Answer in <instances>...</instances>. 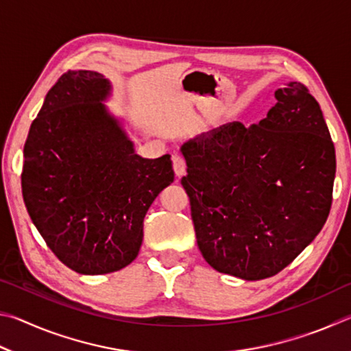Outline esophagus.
Here are the masks:
<instances>
[{"label":"esophagus","instance_id":"esophagus-1","mask_svg":"<svg viewBox=\"0 0 351 351\" xmlns=\"http://www.w3.org/2000/svg\"><path fill=\"white\" fill-rule=\"evenodd\" d=\"M171 161H173V170H175V175L178 178L186 175V161H184L182 156H180V154H175V156L171 158Z\"/></svg>","mask_w":351,"mask_h":351}]
</instances>
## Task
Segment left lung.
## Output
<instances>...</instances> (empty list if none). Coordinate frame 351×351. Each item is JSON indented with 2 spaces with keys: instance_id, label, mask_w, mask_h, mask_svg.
I'll return each mask as SVG.
<instances>
[{
  "instance_id": "left-lung-1",
  "label": "left lung",
  "mask_w": 351,
  "mask_h": 351,
  "mask_svg": "<svg viewBox=\"0 0 351 351\" xmlns=\"http://www.w3.org/2000/svg\"><path fill=\"white\" fill-rule=\"evenodd\" d=\"M274 97L258 123H226L181 147L199 251L213 269L243 280L287 268L331 207L336 154L317 100L299 82Z\"/></svg>"
}]
</instances>
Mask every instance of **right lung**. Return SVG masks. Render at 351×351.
Here are the masks:
<instances>
[{"label": "right lung", "mask_w": 351, "mask_h": 351, "mask_svg": "<svg viewBox=\"0 0 351 351\" xmlns=\"http://www.w3.org/2000/svg\"><path fill=\"white\" fill-rule=\"evenodd\" d=\"M111 91L104 74L68 71L46 94L23 152L29 217L57 258L85 276L138 257L148 207L175 180L170 154L136 153L105 105Z\"/></svg>", "instance_id": "right-lung-1"}]
</instances>
